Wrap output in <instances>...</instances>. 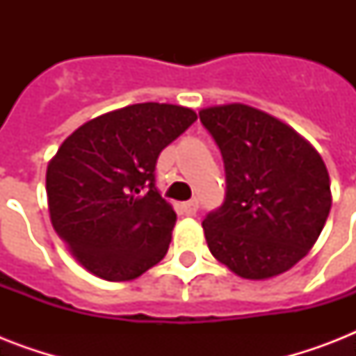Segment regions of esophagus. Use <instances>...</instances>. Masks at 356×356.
I'll list each match as a JSON object with an SVG mask.
<instances>
[{
    "label": "esophagus",
    "instance_id": "esophagus-1",
    "mask_svg": "<svg viewBox=\"0 0 356 356\" xmlns=\"http://www.w3.org/2000/svg\"><path fill=\"white\" fill-rule=\"evenodd\" d=\"M197 200H190V201H186V203H183V205H181V209H183V212L184 214H186V216H194L195 212H197Z\"/></svg>",
    "mask_w": 356,
    "mask_h": 356
}]
</instances>
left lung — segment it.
I'll return each instance as SVG.
<instances>
[{
  "mask_svg": "<svg viewBox=\"0 0 356 356\" xmlns=\"http://www.w3.org/2000/svg\"><path fill=\"white\" fill-rule=\"evenodd\" d=\"M225 164L227 192L203 220L212 257L262 281L298 264L331 211V179L316 147L275 116L243 103L200 111Z\"/></svg>",
  "mask_w": 356,
  "mask_h": 356,
  "instance_id": "obj_1",
  "label": "left lung"
}]
</instances>
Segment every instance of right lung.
I'll list each match as a JSON object with an SVG mask.
<instances>
[{"label": "right lung", "instance_id": "add662e5", "mask_svg": "<svg viewBox=\"0 0 356 356\" xmlns=\"http://www.w3.org/2000/svg\"><path fill=\"white\" fill-rule=\"evenodd\" d=\"M195 120L188 107L136 103L64 140L47 164V207L53 229L85 270L133 281L164 259L177 214L155 188V164Z\"/></svg>", "mask_w": 356, "mask_h": 356}]
</instances>
